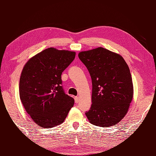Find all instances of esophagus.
Here are the masks:
<instances>
[{
  "label": "esophagus",
  "mask_w": 156,
  "mask_h": 156,
  "mask_svg": "<svg viewBox=\"0 0 156 156\" xmlns=\"http://www.w3.org/2000/svg\"><path fill=\"white\" fill-rule=\"evenodd\" d=\"M74 101H75V102H76V104L78 103V102H79V98H78V97H74Z\"/></svg>",
  "instance_id": "obj_1"
}]
</instances>
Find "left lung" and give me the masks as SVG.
I'll return each instance as SVG.
<instances>
[{
    "label": "left lung",
    "mask_w": 156,
    "mask_h": 156,
    "mask_svg": "<svg viewBox=\"0 0 156 156\" xmlns=\"http://www.w3.org/2000/svg\"><path fill=\"white\" fill-rule=\"evenodd\" d=\"M78 58L92 79V105L85 114L101 127L118 123L128 111L133 95L130 70L121 55L103 48L82 51Z\"/></svg>",
    "instance_id": "8db88e82"
}]
</instances>
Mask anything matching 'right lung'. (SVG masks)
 <instances>
[{
  "label": "right lung",
  "instance_id": "obj_1",
  "mask_svg": "<svg viewBox=\"0 0 156 156\" xmlns=\"http://www.w3.org/2000/svg\"><path fill=\"white\" fill-rule=\"evenodd\" d=\"M76 53L49 48L26 63L20 78L19 95L25 111L36 124L51 128L62 123L74 106L65 93L62 74Z\"/></svg>",
  "mask_w": 156,
  "mask_h": 156
}]
</instances>
